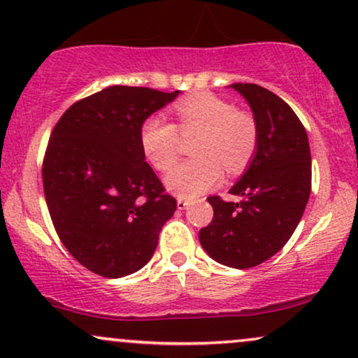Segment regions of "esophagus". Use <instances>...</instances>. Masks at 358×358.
I'll return each instance as SVG.
<instances>
[{
	"label": "esophagus",
	"mask_w": 358,
	"mask_h": 358,
	"mask_svg": "<svg viewBox=\"0 0 358 358\" xmlns=\"http://www.w3.org/2000/svg\"><path fill=\"white\" fill-rule=\"evenodd\" d=\"M192 202L191 201H184V199H178V209L179 210H186L187 207H191Z\"/></svg>",
	"instance_id": "esophagus-1"
}]
</instances>
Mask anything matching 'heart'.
Here are the masks:
<instances>
[{
  "mask_svg": "<svg viewBox=\"0 0 358 358\" xmlns=\"http://www.w3.org/2000/svg\"><path fill=\"white\" fill-rule=\"evenodd\" d=\"M181 134L201 136L193 146L197 158L173 164L180 152L177 127L159 116L148 117L141 126L144 156L159 171H167L164 184L180 199H194L217 186L227 172H241L257 148V126L252 116L236 111L229 101L197 92L174 106Z\"/></svg>",
  "mask_w": 358,
  "mask_h": 358,
  "instance_id": "b5f03b06",
  "label": "heart"
}]
</instances>
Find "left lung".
<instances>
[{"label":"left lung","mask_w":358,"mask_h":358,"mask_svg":"<svg viewBox=\"0 0 358 358\" xmlns=\"http://www.w3.org/2000/svg\"><path fill=\"white\" fill-rule=\"evenodd\" d=\"M247 101L257 126V148L231 187L241 202L209 197L214 219L201 229L202 249L215 262L249 268L277 254L301 222L310 196L307 132L285 101L250 83L227 86Z\"/></svg>","instance_id":"left-lung-1"}]
</instances>
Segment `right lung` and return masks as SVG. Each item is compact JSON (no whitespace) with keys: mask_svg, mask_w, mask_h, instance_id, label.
Here are the masks:
<instances>
[{"mask_svg":"<svg viewBox=\"0 0 358 358\" xmlns=\"http://www.w3.org/2000/svg\"><path fill=\"white\" fill-rule=\"evenodd\" d=\"M114 85L74 103L48 143L43 187L55 229L81 266L129 275L152 257L176 199L145 162L141 126L179 96Z\"/></svg>","mask_w":358,"mask_h":358,"instance_id":"right-lung-1","label":"right lung"}]
</instances>
